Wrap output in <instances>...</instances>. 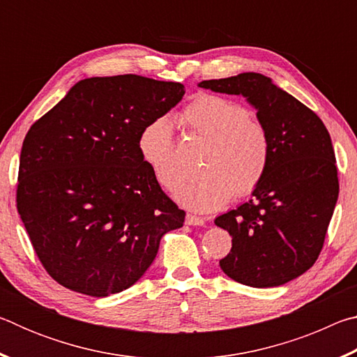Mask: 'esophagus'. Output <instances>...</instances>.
I'll use <instances>...</instances> for the list:
<instances>
[{"instance_id": "esophagus-1", "label": "esophagus", "mask_w": 357, "mask_h": 357, "mask_svg": "<svg viewBox=\"0 0 357 357\" xmlns=\"http://www.w3.org/2000/svg\"><path fill=\"white\" fill-rule=\"evenodd\" d=\"M206 220L203 219V217H197V215H192V214H187L185 215V225H195V227H203Z\"/></svg>"}]
</instances>
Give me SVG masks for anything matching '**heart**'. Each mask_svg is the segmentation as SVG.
I'll return each instance as SVG.
<instances>
[{"instance_id": "obj_1", "label": "heart", "mask_w": 357, "mask_h": 357, "mask_svg": "<svg viewBox=\"0 0 357 357\" xmlns=\"http://www.w3.org/2000/svg\"><path fill=\"white\" fill-rule=\"evenodd\" d=\"M249 108L223 96L203 94L179 114L184 128L208 142L202 173L181 179L173 198L197 213H211L231 198L249 195L261 183L271 159L269 135ZM142 160L164 187L176 179L173 129L167 118H155L138 134Z\"/></svg>"}]
</instances>
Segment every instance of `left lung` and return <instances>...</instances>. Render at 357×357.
I'll return each instance as SVG.
<instances>
[{
	"mask_svg": "<svg viewBox=\"0 0 357 357\" xmlns=\"http://www.w3.org/2000/svg\"><path fill=\"white\" fill-rule=\"evenodd\" d=\"M198 86L243 96L271 143L268 170L250 200L214 220L233 238L220 268L247 287L283 285L317 261L334 214L338 178L329 132L310 108L263 74L244 72Z\"/></svg>",
	"mask_w": 357,
	"mask_h": 357,
	"instance_id": "left-lung-1",
	"label": "left lung"
}]
</instances>
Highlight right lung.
I'll return each instance as SVG.
<instances>
[{
	"label": "right lung",
	"mask_w": 357,
	"mask_h": 357,
	"mask_svg": "<svg viewBox=\"0 0 357 357\" xmlns=\"http://www.w3.org/2000/svg\"><path fill=\"white\" fill-rule=\"evenodd\" d=\"M184 84L91 77L31 126L20 154L17 209L36 253L72 291L105 298L146 273L160 238L185 213L138 153V134L178 105Z\"/></svg>",
	"instance_id": "add662e5"
}]
</instances>
